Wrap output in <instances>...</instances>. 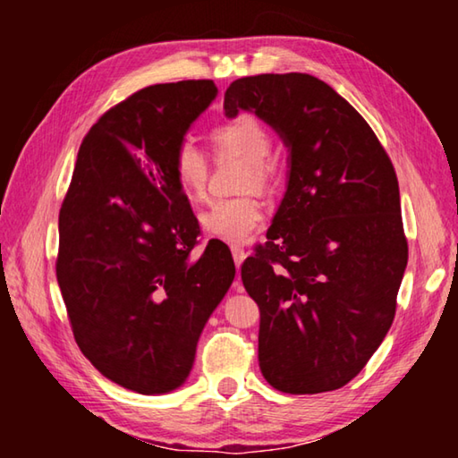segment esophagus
Segmentation results:
<instances>
[{
  "label": "esophagus",
  "instance_id": "obj_1",
  "mask_svg": "<svg viewBox=\"0 0 458 458\" xmlns=\"http://www.w3.org/2000/svg\"><path fill=\"white\" fill-rule=\"evenodd\" d=\"M232 259H234L236 267L242 265L244 259H246L244 248H242V246H232ZM234 291H242V283H240V281H234Z\"/></svg>",
  "mask_w": 458,
  "mask_h": 458
}]
</instances>
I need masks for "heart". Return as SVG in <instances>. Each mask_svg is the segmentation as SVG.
Masks as SVG:
<instances>
[{"label": "heart", "instance_id": "b5f03b06", "mask_svg": "<svg viewBox=\"0 0 458 458\" xmlns=\"http://www.w3.org/2000/svg\"><path fill=\"white\" fill-rule=\"evenodd\" d=\"M212 141L222 155H234L246 161L244 190H268L275 182L276 169L268 159L273 149V137L257 114L238 113L236 117L218 123L212 129ZM175 180L185 196L201 199L208 190V175H210V161L201 147L191 137L177 141L172 157ZM265 212L257 198L240 196L230 199H218L201 214V226L226 242H244L254 230L260 226Z\"/></svg>", "mask_w": 458, "mask_h": 458}]
</instances>
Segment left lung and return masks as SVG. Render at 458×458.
<instances>
[{"instance_id": "1", "label": "left lung", "mask_w": 458, "mask_h": 458, "mask_svg": "<svg viewBox=\"0 0 458 458\" xmlns=\"http://www.w3.org/2000/svg\"><path fill=\"white\" fill-rule=\"evenodd\" d=\"M291 151L267 242L242 262L260 311L259 363L286 394L331 392L366 368L396 315L408 262L394 165L366 119L311 74H259L224 95Z\"/></svg>"}]
</instances>
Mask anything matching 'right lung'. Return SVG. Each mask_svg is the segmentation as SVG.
Wrapping results in <instances>:
<instances>
[{
	"label": "right lung",
	"instance_id": "obj_1",
	"mask_svg": "<svg viewBox=\"0 0 458 458\" xmlns=\"http://www.w3.org/2000/svg\"><path fill=\"white\" fill-rule=\"evenodd\" d=\"M216 92L212 81L153 84L108 108L84 137L60 208L56 276L76 344L139 394L185 382L236 275L224 242L190 259L199 224L172 167Z\"/></svg>",
	"mask_w": 458,
	"mask_h": 458
}]
</instances>
